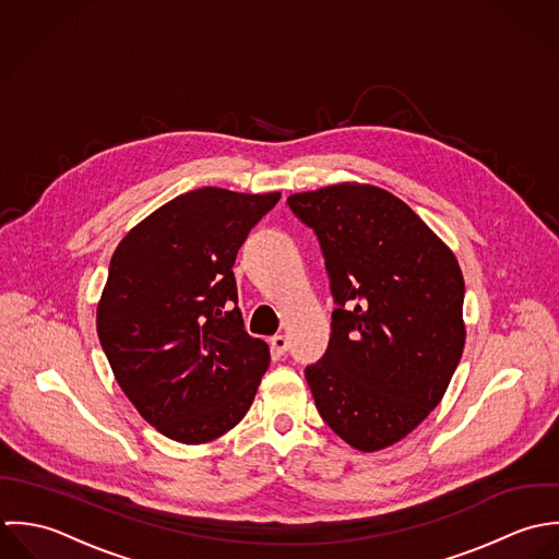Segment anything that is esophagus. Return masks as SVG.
<instances>
[{
  "instance_id": "34e87169",
  "label": "esophagus",
  "mask_w": 559,
  "mask_h": 559,
  "mask_svg": "<svg viewBox=\"0 0 559 559\" xmlns=\"http://www.w3.org/2000/svg\"><path fill=\"white\" fill-rule=\"evenodd\" d=\"M270 345H272V352L276 356H283L287 352V347H289V341H287L285 335H274L270 338Z\"/></svg>"
}]
</instances>
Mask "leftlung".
Listing matches in <instances>:
<instances>
[{"label":"left lung","instance_id":"8db88e82","mask_svg":"<svg viewBox=\"0 0 559 559\" xmlns=\"http://www.w3.org/2000/svg\"><path fill=\"white\" fill-rule=\"evenodd\" d=\"M287 203L320 239L336 302L329 349L305 369L316 406L347 445L391 447L439 406L460 362L457 259L404 201L369 183Z\"/></svg>","mask_w":559,"mask_h":559}]
</instances>
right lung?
Returning a JSON list of instances; mask_svg holds the SVG:
<instances>
[{"instance_id":"right-lung-1","label":"right lung","mask_w":559,"mask_h":559,"mask_svg":"<svg viewBox=\"0 0 559 559\" xmlns=\"http://www.w3.org/2000/svg\"><path fill=\"white\" fill-rule=\"evenodd\" d=\"M281 192H186L116 246L97 307L114 378L164 437L203 445L248 413L270 365L265 341L243 331L233 263Z\"/></svg>"}]
</instances>
